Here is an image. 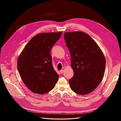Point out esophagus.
Here are the masks:
<instances>
[{
	"label": "esophagus",
	"mask_w": 121,
	"mask_h": 121,
	"mask_svg": "<svg viewBox=\"0 0 121 121\" xmlns=\"http://www.w3.org/2000/svg\"><path fill=\"white\" fill-rule=\"evenodd\" d=\"M65 68H63L62 69H61V70H60V73H63L64 72V71H65Z\"/></svg>",
	"instance_id": "obj_1"
}]
</instances>
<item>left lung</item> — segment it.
Here are the masks:
<instances>
[{
    "instance_id": "1",
    "label": "left lung",
    "mask_w": 121,
    "mask_h": 121,
    "mask_svg": "<svg viewBox=\"0 0 121 121\" xmlns=\"http://www.w3.org/2000/svg\"><path fill=\"white\" fill-rule=\"evenodd\" d=\"M64 39L71 53L74 73L69 80L71 89L80 95L92 92L104 76L105 59L103 52L95 41L84 32H65Z\"/></svg>"
}]
</instances>
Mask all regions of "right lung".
Returning a JSON list of instances; mask_svg holds the SVG:
<instances>
[{
    "label": "right lung",
    "mask_w": 121,
    "mask_h": 121,
    "mask_svg": "<svg viewBox=\"0 0 121 121\" xmlns=\"http://www.w3.org/2000/svg\"><path fill=\"white\" fill-rule=\"evenodd\" d=\"M62 32L43 33L34 36L18 57L17 67L25 85L32 92L44 94L52 90L58 79L52 66L50 50Z\"/></svg>",
    "instance_id": "add662e5"
}]
</instances>
